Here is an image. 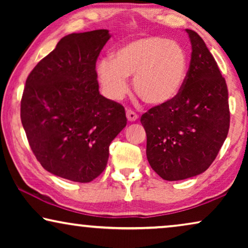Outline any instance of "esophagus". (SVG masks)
I'll list each match as a JSON object with an SVG mask.
<instances>
[{
	"mask_svg": "<svg viewBox=\"0 0 248 248\" xmlns=\"http://www.w3.org/2000/svg\"><path fill=\"white\" fill-rule=\"evenodd\" d=\"M126 117L130 122H135L138 120V114L132 109H126Z\"/></svg>",
	"mask_w": 248,
	"mask_h": 248,
	"instance_id": "1",
	"label": "esophagus"
}]
</instances>
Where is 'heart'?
Returning a JSON list of instances; mask_svg holds the SVG:
<instances>
[{
	"label": "heart",
	"mask_w": 248,
	"mask_h": 248,
	"mask_svg": "<svg viewBox=\"0 0 248 248\" xmlns=\"http://www.w3.org/2000/svg\"><path fill=\"white\" fill-rule=\"evenodd\" d=\"M188 57L178 43L164 37L135 39L118 48L113 59L101 60L97 76L106 96L123 99L128 91L127 77H133L135 93L149 105L175 99L184 86Z\"/></svg>",
	"instance_id": "heart-1"
}]
</instances>
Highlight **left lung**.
<instances>
[{"label": "left lung", "instance_id": "8db88e82", "mask_svg": "<svg viewBox=\"0 0 248 248\" xmlns=\"http://www.w3.org/2000/svg\"><path fill=\"white\" fill-rule=\"evenodd\" d=\"M187 76L181 93L141 116L147 158L165 181H181L205 171L229 131L228 89L215 57L194 30Z\"/></svg>", "mask_w": 248, "mask_h": 248}]
</instances>
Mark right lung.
Wrapping results in <instances>:
<instances>
[{
    "label": "right lung",
    "mask_w": 248,
    "mask_h": 248,
    "mask_svg": "<svg viewBox=\"0 0 248 248\" xmlns=\"http://www.w3.org/2000/svg\"><path fill=\"white\" fill-rule=\"evenodd\" d=\"M109 38L106 29L70 33L27 78L20 116L30 148L47 171L69 181L98 177L126 126L124 107L99 93L96 62Z\"/></svg>",
    "instance_id": "add662e5"
}]
</instances>
